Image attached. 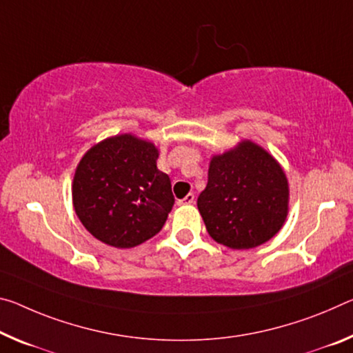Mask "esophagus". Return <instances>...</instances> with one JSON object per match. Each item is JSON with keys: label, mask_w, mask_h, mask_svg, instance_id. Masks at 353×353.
<instances>
[{"label": "esophagus", "mask_w": 353, "mask_h": 353, "mask_svg": "<svg viewBox=\"0 0 353 353\" xmlns=\"http://www.w3.org/2000/svg\"><path fill=\"white\" fill-rule=\"evenodd\" d=\"M193 203H194V194H193V193H188L185 198H183V199H179V201H177V204H179V205H183V204H193Z\"/></svg>", "instance_id": "obj_1"}]
</instances>
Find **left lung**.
Instances as JSON below:
<instances>
[{"instance_id":"1","label":"left lung","mask_w":353,"mask_h":353,"mask_svg":"<svg viewBox=\"0 0 353 353\" xmlns=\"http://www.w3.org/2000/svg\"><path fill=\"white\" fill-rule=\"evenodd\" d=\"M198 209L215 242L232 250L259 247L286 221L288 177L264 148L243 139L225 154L212 157Z\"/></svg>"}]
</instances>
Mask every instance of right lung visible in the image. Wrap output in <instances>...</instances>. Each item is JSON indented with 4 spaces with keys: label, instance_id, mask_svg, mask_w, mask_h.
Listing matches in <instances>:
<instances>
[{
    "label": "right lung",
    "instance_id": "right-lung-1",
    "mask_svg": "<svg viewBox=\"0 0 353 353\" xmlns=\"http://www.w3.org/2000/svg\"><path fill=\"white\" fill-rule=\"evenodd\" d=\"M157 159L154 143L132 133L106 138L83 155L72 201L83 226L100 242L133 248L163 228L174 196Z\"/></svg>",
    "mask_w": 353,
    "mask_h": 353
}]
</instances>
